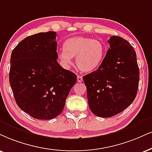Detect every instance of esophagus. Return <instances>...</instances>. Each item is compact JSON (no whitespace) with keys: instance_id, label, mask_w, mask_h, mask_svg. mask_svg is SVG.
<instances>
[{"instance_id":"esophagus-1","label":"esophagus","mask_w":152,"mask_h":152,"mask_svg":"<svg viewBox=\"0 0 152 152\" xmlns=\"http://www.w3.org/2000/svg\"><path fill=\"white\" fill-rule=\"evenodd\" d=\"M77 80L78 82H82V80H83V77H82V76H81V75H77Z\"/></svg>"}]
</instances>
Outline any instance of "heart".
<instances>
[{
	"label": "heart",
	"instance_id": "obj_1",
	"mask_svg": "<svg viewBox=\"0 0 152 152\" xmlns=\"http://www.w3.org/2000/svg\"><path fill=\"white\" fill-rule=\"evenodd\" d=\"M105 47L102 43L85 37H75L67 39L64 48L58 52V58L63 66L72 65V57H75L76 65L84 72L96 70L102 64Z\"/></svg>",
	"mask_w": 152,
	"mask_h": 152
}]
</instances>
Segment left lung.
Wrapping results in <instances>:
<instances>
[{
    "label": "left lung",
    "instance_id": "obj_1",
    "mask_svg": "<svg viewBox=\"0 0 152 152\" xmlns=\"http://www.w3.org/2000/svg\"><path fill=\"white\" fill-rule=\"evenodd\" d=\"M110 46L96 70L83 77L91 111L109 118L121 113L137 96L140 70L134 48L117 36L108 40Z\"/></svg>",
    "mask_w": 152,
    "mask_h": 152
}]
</instances>
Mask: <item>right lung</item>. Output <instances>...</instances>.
<instances>
[{
	"instance_id": "add662e5",
	"label": "right lung",
	"mask_w": 152,
	"mask_h": 152,
	"mask_svg": "<svg viewBox=\"0 0 152 152\" xmlns=\"http://www.w3.org/2000/svg\"><path fill=\"white\" fill-rule=\"evenodd\" d=\"M56 31L24 39L10 57V85L18 106L36 119L50 120L63 111L77 75L57 59Z\"/></svg>"
}]
</instances>
